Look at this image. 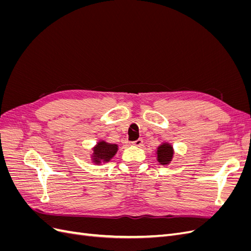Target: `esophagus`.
Here are the masks:
<instances>
[{"label":"esophagus","instance_id":"obj_1","mask_svg":"<svg viewBox=\"0 0 251 251\" xmlns=\"http://www.w3.org/2000/svg\"><path fill=\"white\" fill-rule=\"evenodd\" d=\"M134 146H136V147H141L142 144H143V140L141 139V138H139V139H137V140H135V141H133L132 142Z\"/></svg>","mask_w":251,"mask_h":251}]
</instances>
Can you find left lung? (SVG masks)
I'll return each mask as SVG.
<instances>
[{
	"label": "left lung",
	"mask_w": 251,
	"mask_h": 251,
	"mask_svg": "<svg viewBox=\"0 0 251 251\" xmlns=\"http://www.w3.org/2000/svg\"><path fill=\"white\" fill-rule=\"evenodd\" d=\"M174 155V150L173 147L170 143H163L160 147H158L157 150V160L159 163H161L163 165L169 164Z\"/></svg>",
	"instance_id": "1"
}]
</instances>
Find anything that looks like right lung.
I'll return each instance as SVG.
<instances>
[{
  "label": "right lung",
  "instance_id": "1",
  "mask_svg": "<svg viewBox=\"0 0 251 251\" xmlns=\"http://www.w3.org/2000/svg\"><path fill=\"white\" fill-rule=\"evenodd\" d=\"M117 144L100 141L93 149V161L95 163H100L102 161L108 162L117 153Z\"/></svg>",
  "mask_w": 251,
  "mask_h": 251
}]
</instances>
